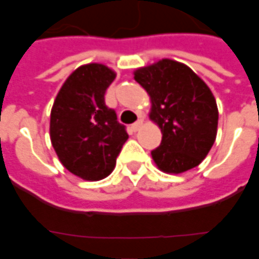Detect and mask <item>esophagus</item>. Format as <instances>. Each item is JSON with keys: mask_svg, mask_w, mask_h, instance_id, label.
I'll use <instances>...</instances> for the list:
<instances>
[{"mask_svg": "<svg viewBox=\"0 0 259 259\" xmlns=\"http://www.w3.org/2000/svg\"><path fill=\"white\" fill-rule=\"evenodd\" d=\"M141 125H142V121H137V122H134L133 125H131V131H133V133H137L139 128H141Z\"/></svg>", "mask_w": 259, "mask_h": 259, "instance_id": "1", "label": "esophagus"}]
</instances>
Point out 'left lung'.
I'll return each mask as SVG.
<instances>
[{"mask_svg": "<svg viewBox=\"0 0 259 259\" xmlns=\"http://www.w3.org/2000/svg\"><path fill=\"white\" fill-rule=\"evenodd\" d=\"M134 78L152 100L150 120L162 130L152 157L164 173H184L206 157L218 133V106L208 85L191 68L160 60L137 69Z\"/></svg>", "mask_w": 259, "mask_h": 259, "instance_id": "obj_1", "label": "left lung"}]
</instances>
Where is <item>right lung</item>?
I'll return each instance as SVG.
<instances>
[{"instance_id": "1", "label": "right lung", "mask_w": 259, "mask_h": 259, "mask_svg": "<svg viewBox=\"0 0 259 259\" xmlns=\"http://www.w3.org/2000/svg\"><path fill=\"white\" fill-rule=\"evenodd\" d=\"M114 79L106 65H82L64 82L51 109L53 148L64 167L83 180L107 177L128 139L125 126L104 102Z\"/></svg>"}]
</instances>
